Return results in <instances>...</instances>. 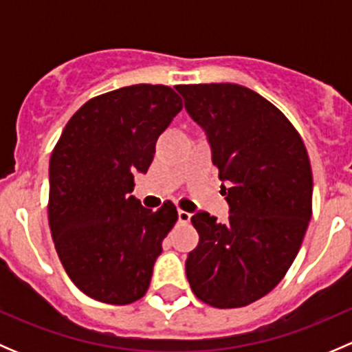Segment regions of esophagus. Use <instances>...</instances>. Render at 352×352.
Segmentation results:
<instances>
[{
    "label": "esophagus",
    "instance_id": "obj_1",
    "mask_svg": "<svg viewBox=\"0 0 352 352\" xmlns=\"http://www.w3.org/2000/svg\"><path fill=\"white\" fill-rule=\"evenodd\" d=\"M190 212H187V211H182V209H180L179 211V221L180 223H189L190 221Z\"/></svg>",
    "mask_w": 352,
    "mask_h": 352
}]
</instances>
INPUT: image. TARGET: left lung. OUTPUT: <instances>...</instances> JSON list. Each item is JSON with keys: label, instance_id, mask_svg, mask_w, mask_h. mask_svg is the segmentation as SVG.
<instances>
[{"label": "left lung", "instance_id": "8db88e82", "mask_svg": "<svg viewBox=\"0 0 352 352\" xmlns=\"http://www.w3.org/2000/svg\"><path fill=\"white\" fill-rule=\"evenodd\" d=\"M189 116L211 144L228 221L199 211V243L186 261L194 294L214 308H240L279 285L311 218L310 158L276 105L235 83L179 85Z\"/></svg>", "mask_w": 352, "mask_h": 352}]
</instances>
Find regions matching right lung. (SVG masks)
<instances>
[{"label":"right lung","mask_w":352,"mask_h":352,"mask_svg":"<svg viewBox=\"0 0 352 352\" xmlns=\"http://www.w3.org/2000/svg\"><path fill=\"white\" fill-rule=\"evenodd\" d=\"M182 110L165 85H133L90 98L67 120L49 163V226L63 267L78 289L102 303L146 294L177 208L158 211L136 197L155 144Z\"/></svg>","instance_id":"1"}]
</instances>
